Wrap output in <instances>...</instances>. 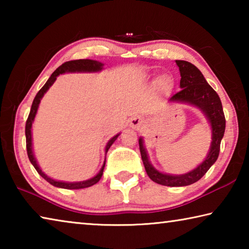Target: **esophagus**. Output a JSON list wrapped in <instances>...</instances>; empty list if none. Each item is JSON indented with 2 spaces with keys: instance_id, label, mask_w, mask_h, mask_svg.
I'll return each instance as SVG.
<instances>
[{
  "instance_id": "esophagus-1",
  "label": "esophagus",
  "mask_w": 249,
  "mask_h": 249,
  "mask_svg": "<svg viewBox=\"0 0 249 249\" xmlns=\"http://www.w3.org/2000/svg\"><path fill=\"white\" fill-rule=\"evenodd\" d=\"M142 125V119L141 116H133L129 119V126L133 128H140Z\"/></svg>"
}]
</instances>
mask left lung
Returning <instances> with one entry per match:
<instances>
[{
    "label": "left lung",
    "instance_id": "1",
    "mask_svg": "<svg viewBox=\"0 0 249 249\" xmlns=\"http://www.w3.org/2000/svg\"><path fill=\"white\" fill-rule=\"evenodd\" d=\"M179 67L181 80V90L172 96L170 101H180L196 105L208 117L211 126H212V144H211L210 153L208 157L201 165L188 174L182 176H171L161 174L150 165L148 156L142 145V140L140 138V150L147 175L156 183L168 187H183L199 181L208 171L211 166L216 161L220 154V146L225 132V115L223 112L222 102L218 94L213 90V88L206 82L203 74L191 62L184 60H176Z\"/></svg>",
    "mask_w": 249,
    "mask_h": 249
}]
</instances>
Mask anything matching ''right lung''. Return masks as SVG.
Segmentation results:
<instances>
[{"instance_id":"right-lung-1","label":"right lung","mask_w":249,"mask_h":249,"mask_svg":"<svg viewBox=\"0 0 249 249\" xmlns=\"http://www.w3.org/2000/svg\"><path fill=\"white\" fill-rule=\"evenodd\" d=\"M102 66L103 65L101 64V62H98L95 60H90V59H78V60L66 61L65 64H62L60 67H58V68L53 71V74L50 75V78L48 79V81L46 82L45 86L38 91V93L36 94L35 99H34V101H33L31 112H29V115H28L27 121H26V125H25V135H26L27 155H28L29 161L32 162V165L37 170V172H38V174L41 177H43V178L46 181H48L50 184L54 185V187L64 188V189H83V188L91 187V185H93L96 182H99L101 177H102L104 166H105V161L103 163V167L101 168L100 172L94 177V178H92L90 180H87V181H81V182H61V181H56V180H53V179L49 178V177L46 176L44 172L41 171V169L38 167V165H37L36 159H35V157H34V154H33V148H32V123H33L34 119H35L37 108H38V105H39V102H40V99L43 98V95L46 93V91H47L49 88L52 87V84L54 82V80L57 79V77L60 73L75 72V71H77V72H81V71H84V72H86V71H100L101 69H102ZM117 136H119V135H116V136H114L113 138H111V140H109L107 147H105V153H107L108 148L112 146L113 142H115Z\"/></svg>"}]
</instances>
